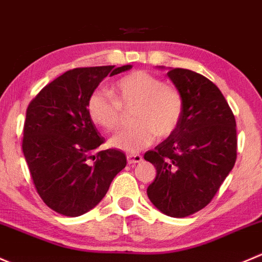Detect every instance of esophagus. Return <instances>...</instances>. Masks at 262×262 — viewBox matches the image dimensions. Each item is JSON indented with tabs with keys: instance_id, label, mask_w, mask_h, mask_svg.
Wrapping results in <instances>:
<instances>
[{
	"instance_id": "1",
	"label": "esophagus",
	"mask_w": 262,
	"mask_h": 262,
	"mask_svg": "<svg viewBox=\"0 0 262 262\" xmlns=\"http://www.w3.org/2000/svg\"><path fill=\"white\" fill-rule=\"evenodd\" d=\"M142 161V156L140 154H127V163L128 164H136Z\"/></svg>"
}]
</instances>
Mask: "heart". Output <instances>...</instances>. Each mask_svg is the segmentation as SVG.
I'll use <instances>...</instances> for the list:
<instances>
[{
    "label": "heart",
    "instance_id": "1",
    "mask_svg": "<svg viewBox=\"0 0 262 262\" xmlns=\"http://www.w3.org/2000/svg\"><path fill=\"white\" fill-rule=\"evenodd\" d=\"M111 93L94 91L87 102L91 121L106 131L120 127L123 110H136L134 127L110 139L115 149L135 152L150 146L158 135L168 137L178 128L184 111V99L177 88L144 71L123 75L113 84Z\"/></svg>",
    "mask_w": 262,
    "mask_h": 262
}]
</instances>
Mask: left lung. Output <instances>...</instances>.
Segmentation results:
<instances>
[{
	"instance_id": "obj_1",
	"label": "left lung",
	"mask_w": 262,
	"mask_h": 262,
	"mask_svg": "<svg viewBox=\"0 0 262 262\" xmlns=\"http://www.w3.org/2000/svg\"><path fill=\"white\" fill-rule=\"evenodd\" d=\"M184 99L179 126L145 160L156 168L147 188L164 214L183 218L203 209L215 195L237 158L236 120L227 101L208 78L189 69H169Z\"/></svg>"
}]
</instances>
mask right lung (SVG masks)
Returning <instances> with one entry per match:
<instances>
[{"instance_id": "right-lung-1", "label": "right lung", "mask_w": 262, "mask_h": 262, "mask_svg": "<svg viewBox=\"0 0 262 262\" xmlns=\"http://www.w3.org/2000/svg\"><path fill=\"white\" fill-rule=\"evenodd\" d=\"M132 66L75 68L45 85L30 102L23 151L40 198L68 217L82 215L103 199L126 166L122 151L96 150L104 142L87 112L88 98L110 75Z\"/></svg>"}]
</instances>
